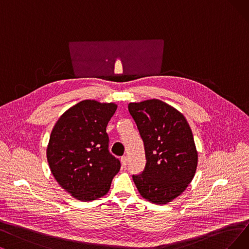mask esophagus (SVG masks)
I'll list each match as a JSON object with an SVG mask.
<instances>
[{
	"label": "esophagus",
	"instance_id": "34e87169",
	"mask_svg": "<svg viewBox=\"0 0 249 249\" xmlns=\"http://www.w3.org/2000/svg\"><path fill=\"white\" fill-rule=\"evenodd\" d=\"M121 161H122V165H123L124 167H125L126 164H127V157H126V156H123V157L121 158Z\"/></svg>",
	"mask_w": 249,
	"mask_h": 249
}]
</instances>
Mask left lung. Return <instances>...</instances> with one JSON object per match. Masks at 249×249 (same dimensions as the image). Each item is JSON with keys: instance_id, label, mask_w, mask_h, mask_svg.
I'll return each mask as SVG.
<instances>
[{"instance_id": "8db88e82", "label": "left lung", "mask_w": 249, "mask_h": 249, "mask_svg": "<svg viewBox=\"0 0 249 249\" xmlns=\"http://www.w3.org/2000/svg\"><path fill=\"white\" fill-rule=\"evenodd\" d=\"M144 142L146 166L134 183L146 200L166 204L193 180L198 152L191 127L180 111L158 99L128 104Z\"/></svg>"}]
</instances>
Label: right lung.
Returning <instances> with one entry per match:
<instances>
[{
	"instance_id": "1",
	"label": "right lung",
	"mask_w": 249,
	"mask_h": 249,
	"mask_svg": "<svg viewBox=\"0 0 249 249\" xmlns=\"http://www.w3.org/2000/svg\"><path fill=\"white\" fill-rule=\"evenodd\" d=\"M115 103L84 100L59 117L50 135L48 163L57 183L75 199L106 195L121 162L108 151L106 126Z\"/></svg>"
}]
</instances>
